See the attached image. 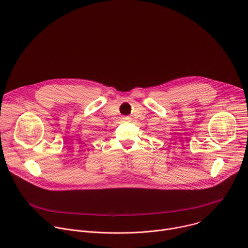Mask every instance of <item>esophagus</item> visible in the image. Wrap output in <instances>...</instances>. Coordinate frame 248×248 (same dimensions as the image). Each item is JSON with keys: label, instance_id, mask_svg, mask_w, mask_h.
Here are the masks:
<instances>
[{"label": "esophagus", "instance_id": "1", "mask_svg": "<svg viewBox=\"0 0 248 248\" xmlns=\"http://www.w3.org/2000/svg\"><path fill=\"white\" fill-rule=\"evenodd\" d=\"M124 119H125V120H127V118H124Z\"/></svg>", "mask_w": 248, "mask_h": 248}]
</instances>
